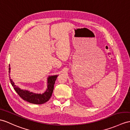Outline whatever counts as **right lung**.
Here are the masks:
<instances>
[{
  "label": "right lung",
  "mask_w": 130,
  "mask_h": 130,
  "mask_svg": "<svg viewBox=\"0 0 130 130\" xmlns=\"http://www.w3.org/2000/svg\"><path fill=\"white\" fill-rule=\"evenodd\" d=\"M10 72V67L9 68V73ZM58 75H50L47 78V88L46 90L42 94H36L27 90L21 89L15 84V83L10 77V80L12 86L19 95L23 100L34 104H42L46 103L51 97L54 89L55 81Z\"/></svg>",
  "instance_id": "obj_1"
}]
</instances>
